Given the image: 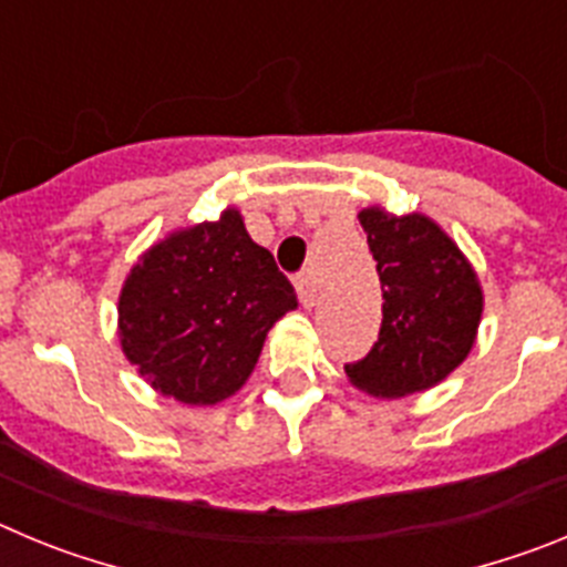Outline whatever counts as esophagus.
Listing matches in <instances>:
<instances>
[{"label": "esophagus", "mask_w": 567, "mask_h": 567, "mask_svg": "<svg viewBox=\"0 0 567 567\" xmlns=\"http://www.w3.org/2000/svg\"><path fill=\"white\" fill-rule=\"evenodd\" d=\"M295 289H298V298L300 303L307 309L315 307V300H318V280H315L312 272H300L295 278Z\"/></svg>", "instance_id": "esophagus-1"}]
</instances>
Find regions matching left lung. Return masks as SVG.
Returning <instances> with one entry per match:
<instances>
[{
	"label": "left lung",
	"instance_id": "obj_1",
	"mask_svg": "<svg viewBox=\"0 0 567 567\" xmlns=\"http://www.w3.org/2000/svg\"><path fill=\"white\" fill-rule=\"evenodd\" d=\"M378 260L383 323L372 352L346 363V378L372 398H405L445 380L468 358L483 289L468 258L432 218L358 213Z\"/></svg>",
	"mask_w": 567,
	"mask_h": 567
}]
</instances>
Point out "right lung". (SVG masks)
Returning <instances> with one entry per match:
<instances>
[{"label":"right lung","mask_w":567,"mask_h":567,"mask_svg":"<svg viewBox=\"0 0 567 567\" xmlns=\"http://www.w3.org/2000/svg\"><path fill=\"white\" fill-rule=\"evenodd\" d=\"M295 307L272 252L229 207L138 258L118 295V338L155 392L215 405L247 383L267 332Z\"/></svg>","instance_id":"1"}]
</instances>
